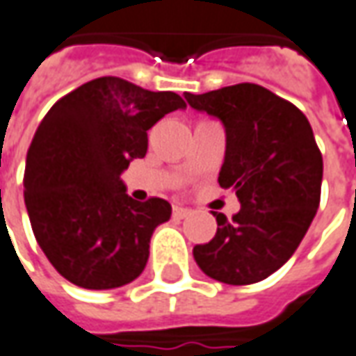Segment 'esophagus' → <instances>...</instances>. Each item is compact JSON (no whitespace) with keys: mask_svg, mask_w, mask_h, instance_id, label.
<instances>
[{"mask_svg":"<svg viewBox=\"0 0 356 356\" xmlns=\"http://www.w3.org/2000/svg\"><path fill=\"white\" fill-rule=\"evenodd\" d=\"M190 213H192V211H190L188 207L174 206V209H172V216L176 217V219H184V217H188V216H190Z\"/></svg>","mask_w":356,"mask_h":356,"instance_id":"1","label":"esophagus"}]
</instances>
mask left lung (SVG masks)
I'll list each match as a JSON object with an SVG mask.
<instances>
[{
    "label": "left lung",
    "mask_w": 356,
    "mask_h": 356,
    "mask_svg": "<svg viewBox=\"0 0 356 356\" xmlns=\"http://www.w3.org/2000/svg\"><path fill=\"white\" fill-rule=\"evenodd\" d=\"M184 95L194 109L221 119L227 147L217 182L241 202L231 219L211 211L217 233L195 245V262L223 284L261 282L294 254L319 207L323 159L312 125L259 83Z\"/></svg>",
    "instance_id": "1"
}]
</instances>
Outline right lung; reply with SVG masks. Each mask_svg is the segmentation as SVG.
Segmentation results:
<instances>
[{
	"mask_svg": "<svg viewBox=\"0 0 356 356\" xmlns=\"http://www.w3.org/2000/svg\"><path fill=\"white\" fill-rule=\"evenodd\" d=\"M184 107L174 92L104 76L60 97L40 121L27 152L25 206L39 247L68 282L111 290L145 270L152 231L172 207L162 197L135 202L121 174L147 154V131Z\"/></svg>",
	"mask_w": 356,
	"mask_h": 356,
	"instance_id": "add662e5",
	"label": "right lung"
}]
</instances>
